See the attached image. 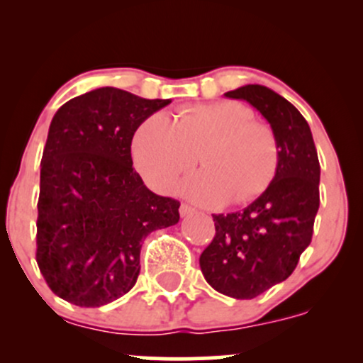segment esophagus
Returning <instances> with one entry per match:
<instances>
[{
  "label": "esophagus",
  "instance_id": "esophagus-1",
  "mask_svg": "<svg viewBox=\"0 0 363 363\" xmlns=\"http://www.w3.org/2000/svg\"><path fill=\"white\" fill-rule=\"evenodd\" d=\"M193 208H191L189 205H186V203H182L181 205V208H179V213H181V216L182 218H184V216H189L191 213H193Z\"/></svg>",
  "mask_w": 363,
  "mask_h": 363
}]
</instances>
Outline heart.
<instances>
[{
  "mask_svg": "<svg viewBox=\"0 0 363 363\" xmlns=\"http://www.w3.org/2000/svg\"><path fill=\"white\" fill-rule=\"evenodd\" d=\"M196 155L203 170L182 184V193L201 205L228 198L242 205L264 193L278 165V145L266 124L239 102L194 104L177 112L174 123L152 114L133 138V160L141 177L157 191H169L189 172Z\"/></svg>",
  "mask_w": 363,
  "mask_h": 363,
  "instance_id": "obj_1",
  "label": "heart"
}]
</instances>
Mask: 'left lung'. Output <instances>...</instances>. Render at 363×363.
<instances>
[{
  "mask_svg": "<svg viewBox=\"0 0 363 363\" xmlns=\"http://www.w3.org/2000/svg\"><path fill=\"white\" fill-rule=\"evenodd\" d=\"M225 97L249 102L278 145L273 181L242 211L213 215L216 234L199 256L205 280L232 298H254L297 268L319 210L320 167L307 121L268 86L244 85Z\"/></svg>",
  "mask_w": 363,
  "mask_h": 363,
  "instance_id": "8db88e82",
  "label": "left lung"
}]
</instances>
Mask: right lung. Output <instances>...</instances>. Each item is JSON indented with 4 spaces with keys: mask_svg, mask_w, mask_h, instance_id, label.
I'll return each instance as SVG.
<instances>
[{
    "mask_svg": "<svg viewBox=\"0 0 363 363\" xmlns=\"http://www.w3.org/2000/svg\"><path fill=\"white\" fill-rule=\"evenodd\" d=\"M169 104L102 86L54 114L40 162L35 259L62 301L101 307L123 297L138 280L145 237L179 222L181 203L152 193L131 158L136 129Z\"/></svg>",
    "mask_w": 363,
    "mask_h": 363,
    "instance_id": "1",
    "label": "right lung"
}]
</instances>
